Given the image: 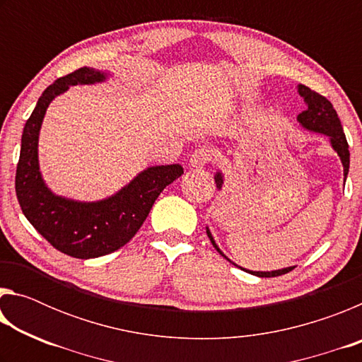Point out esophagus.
I'll use <instances>...</instances> for the list:
<instances>
[{"mask_svg": "<svg viewBox=\"0 0 362 362\" xmlns=\"http://www.w3.org/2000/svg\"><path fill=\"white\" fill-rule=\"evenodd\" d=\"M212 159H214V150L209 148V146H199V148H196L192 155L189 166L194 169H201L204 168L206 164H209Z\"/></svg>", "mask_w": 362, "mask_h": 362, "instance_id": "34e87169", "label": "esophagus"}]
</instances>
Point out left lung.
<instances>
[{
  "label": "left lung",
  "mask_w": 362,
  "mask_h": 362,
  "mask_svg": "<svg viewBox=\"0 0 362 362\" xmlns=\"http://www.w3.org/2000/svg\"><path fill=\"white\" fill-rule=\"evenodd\" d=\"M298 94L303 97L305 103H306V110H303V112L297 116L298 122L305 127V129L320 132V134H326V136L330 139L332 148L337 151V155H339L341 159L343 175H345V179H346L348 169H350V150H348L345 132H343L341 122L339 119V116H337L335 108L332 107V103L326 99V97L317 94L316 90H311L308 86L298 84ZM214 179H216L217 188L218 189L222 188V185H223L222 174L217 173ZM206 233H207V236H209L212 246L217 249V252L222 257H225L222 250L218 249L216 241H214L209 228H206ZM226 260H230V259H226ZM233 265H235V263H233ZM241 269H244V268H241ZM292 269H293V267L276 269V272H249V269H244V272H249L250 274H255V276H260V278H274V276H281V274L289 273V272H292Z\"/></svg>",
  "instance_id": "1"
}]
</instances>
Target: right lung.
<instances>
[{"mask_svg": "<svg viewBox=\"0 0 362 362\" xmlns=\"http://www.w3.org/2000/svg\"><path fill=\"white\" fill-rule=\"evenodd\" d=\"M105 78L107 73L83 66L46 88L23 127L17 163L16 194L23 216L52 247L75 259H95L129 243L159 193L183 174L180 164L153 166L116 194L95 203L56 196L45 185L38 164V136L49 103L69 86L94 84Z\"/></svg>", "mask_w": 362, "mask_h": 362, "instance_id": "add662e5", "label": "right lung"}]
</instances>
